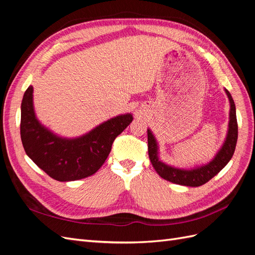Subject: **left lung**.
Here are the masks:
<instances>
[{"instance_id":"left-lung-1","label":"left lung","mask_w":255,"mask_h":255,"mask_svg":"<svg viewBox=\"0 0 255 255\" xmlns=\"http://www.w3.org/2000/svg\"><path fill=\"white\" fill-rule=\"evenodd\" d=\"M228 98L231 103L230 110V122H229V130L227 139L223 143L222 148L218 152L217 155L211 161L210 164L205 166L198 167L191 170H184V169H177L171 166L164 164L163 161L158 159V148L155 138L152 135L151 130L148 129V152L149 157L152 163V166L155 169V171L163 177L164 180H167L174 184L184 185V186H191L198 187L201 185L207 183L211 179L218 174L226 165L229 163L230 159L232 158L237 142L238 136V127H237V119H236V110L235 103L233 98L230 92L226 90Z\"/></svg>"}]
</instances>
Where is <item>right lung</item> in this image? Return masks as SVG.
Masks as SVG:
<instances>
[{
	"mask_svg": "<svg viewBox=\"0 0 255 255\" xmlns=\"http://www.w3.org/2000/svg\"><path fill=\"white\" fill-rule=\"evenodd\" d=\"M132 120L129 114L118 116L80 138L65 139L51 133L36 119L33 87L29 86L21 103L20 135L27 155L52 179L76 181L92 175L102 167L116 137Z\"/></svg>",
	"mask_w": 255,
	"mask_h": 255,
	"instance_id": "1",
	"label": "right lung"
}]
</instances>
